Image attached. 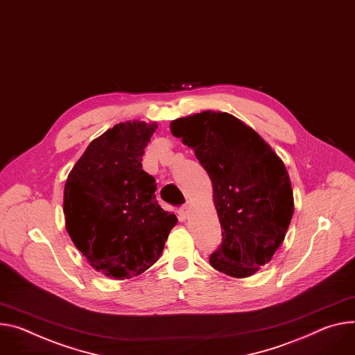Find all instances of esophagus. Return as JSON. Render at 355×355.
<instances>
[{
  "label": "esophagus",
  "mask_w": 355,
  "mask_h": 355,
  "mask_svg": "<svg viewBox=\"0 0 355 355\" xmlns=\"http://www.w3.org/2000/svg\"><path fill=\"white\" fill-rule=\"evenodd\" d=\"M189 212H191V208H189V207H182V208H180V211H178L180 219H181V220H185V219H188V216H189Z\"/></svg>",
  "instance_id": "1"
}]
</instances>
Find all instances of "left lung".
Masks as SVG:
<instances>
[{"label":"left lung","mask_w":355,"mask_h":355,"mask_svg":"<svg viewBox=\"0 0 355 355\" xmlns=\"http://www.w3.org/2000/svg\"><path fill=\"white\" fill-rule=\"evenodd\" d=\"M170 128L194 150L212 182L223 232L211 266L236 279L253 276L283 243L295 212L282 158L253 128L225 112L180 117Z\"/></svg>","instance_id":"left-lung-1"}]
</instances>
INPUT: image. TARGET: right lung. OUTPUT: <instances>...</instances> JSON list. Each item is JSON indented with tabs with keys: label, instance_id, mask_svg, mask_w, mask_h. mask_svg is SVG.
I'll use <instances>...</instances> for the list:
<instances>
[{
	"label": "right lung",
	"instance_id": "1",
	"mask_svg": "<svg viewBox=\"0 0 355 355\" xmlns=\"http://www.w3.org/2000/svg\"><path fill=\"white\" fill-rule=\"evenodd\" d=\"M157 123L123 121L90 141L63 191L65 228L90 266L132 279L163 253L178 219L155 200V180L141 166Z\"/></svg>",
	"mask_w": 355,
	"mask_h": 355
}]
</instances>
